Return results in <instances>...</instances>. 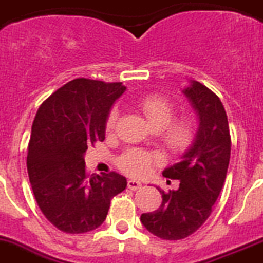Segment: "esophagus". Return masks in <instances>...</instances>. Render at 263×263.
Returning <instances> with one entry per match:
<instances>
[{
    "label": "esophagus",
    "mask_w": 263,
    "mask_h": 263,
    "mask_svg": "<svg viewBox=\"0 0 263 263\" xmlns=\"http://www.w3.org/2000/svg\"><path fill=\"white\" fill-rule=\"evenodd\" d=\"M127 185L131 191H136V189H140L141 188V182L138 181V180H132L129 179L128 182H127Z\"/></svg>",
    "instance_id": "1"
}]
</instances>
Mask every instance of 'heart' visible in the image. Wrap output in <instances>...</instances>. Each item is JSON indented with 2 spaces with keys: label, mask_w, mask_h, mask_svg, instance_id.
Segmentation results:
<instances>
[{
  "label": "heart",
  "mask_w": 263,
  "mask_h": 263,
  "mask_svg": "<svg viewBox=\"0 0 263 263\" xmlns=\"http://www.w3.org/2000/svg\"><path fill=\"white\" fill-rule=\"evenodd\" d=\"M140 111L144 114L148 123L156 131H161V140L171 152L182 154L195 141L197 136V120L193 115H182L173 119L176 115V106L172 100L164 95L152 93L143 98L138 103ZM119 118L118 108L111 109L106 120V131L112 132ZM160 156L154 152H148L139 148L125 151L118 159V165L123 172L135 177L147 175Z\"/></svg>",
  "instance_id": "obj_1"
}]
</instances>
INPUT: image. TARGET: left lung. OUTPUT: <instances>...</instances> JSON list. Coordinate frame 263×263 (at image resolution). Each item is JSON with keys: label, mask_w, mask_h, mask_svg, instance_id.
<instances>
[{"label": "left lung", "mask_w": 263, "mask_h": 263, "mask_svg": "<svg viewBox=\"0 0 263 263\" xmlns=\"http://www.w3.org/2000/svg\"><path fill=\"white\" fill-rule=\"evenodd\" d=\"M182 92L198 115L197 136L181 161L163 172L168 179L180 180L179 189H159L163 197L159 209L140 217L148 232L168 241L191 236L211 216L227 179L232 145L220 98L196 81Z\"/></svg>", "instance_id": "obj_1"}]
</instances>
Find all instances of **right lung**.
I'll use <instances>...</instances> for the list:
<instances>
[{"instance_id": "add662e5", "label": "right lung", "mask_w": 263, "mask_h": 263, "mask_svg": "<svg viewBox=\"0 0 263 263\" xmlns=\"http://www.w3.org/2000/svg\"><path fill=\"white\" fill-rule=\"evenodd\" d=\"M125 91L120 82L78 78L38 108L27 147V173L47 220L70 234L87 233L106 220L111 198L127 180L116 172L90 175L84 154L104 140L111 106Z\"/></svg>"}]
</instances>
